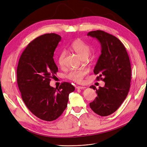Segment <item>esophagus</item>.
I'll return each mask as SVG.
<instances>
[{
  "instance_id": "34e87169",
  "label": "esophagus",
  "mask_w": 147,
  "mask_h": 147,
  "mask_svg": "<svg viewBox=\"0 0 147 147\" xmlns=\"http://www.w3.org/2000/svg\"><path fill=\"white\" fill-rule=\"evenodd\" d=\"M86 87L85 86H78L77 87H76V88L77 89H85Z\"/></svg>"
}]
</instances>
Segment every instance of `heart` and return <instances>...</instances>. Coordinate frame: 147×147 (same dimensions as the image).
I'll return each instance as SVG.
<instances>
[{
    "mask_svg": "<svg viewBox=\"0 0 147 147\" xmlns=\"http://www.w3.org/2000/svg\"><path fill=\"white\" fill-rule=\"evenodd\" d=\"M69 49L76 53H77L82 59H85L88 58L91 50L90 46L80 39H77L73 41L71 45L69 46ZM64 57L65 53L63 52H61L58 57V62L60 66H62L63 64ZM87 71L84 69L71 70L67 74V78L75 82L80 83L82 82L83 79Z\"/></svg>",
    "mask_w": 147,
    "mask_h": 147,
    "instance_id": "heart-1",
    "label": "heart"
}]
</instances>
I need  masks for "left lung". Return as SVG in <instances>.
<instances>
[{"label":"left lung","mask_w":147,"mask_h":147,"mask_svg":"<svg viewBox=\"0 0 147 147\" xmlns=\"http://www.w3.org/2000/svg\"><path fill=\"white\" fill-rule=\"evenodd\" d=\"M95 38L101 44V55L95 66L94 73L98 74L97 80L105 82L103 87L97 89V97L89 106L101 117L115 112L129 93L131 82V65L126 49L115 36L103 30L89 32L87 34Z\"/></svg>","instance_id":"left-lung-1"}]
</instances>
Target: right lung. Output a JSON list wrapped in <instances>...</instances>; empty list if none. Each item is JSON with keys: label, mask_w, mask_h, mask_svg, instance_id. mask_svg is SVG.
Instances as JSON below:
<instances>
[{"label": "right lung", "mask_w": 147, "mask_h": 147, "mask_svg": "<svg viewBox=\"0 0 147 147\" xmlns=\"http://www.w3.org/2000/svg\"><path fill=\"white\" fill-rule=\"evenodd\" d=\"M61 40L56 34H46L30 42L22 53L17 69V84L22 99L29 110L38 118L52 121L66 109L69 93L75 88L63 82L50 86L51 78L58 71L54 52Z\"/></svg>", "instance_id": "obj_1"}]
</instances>
